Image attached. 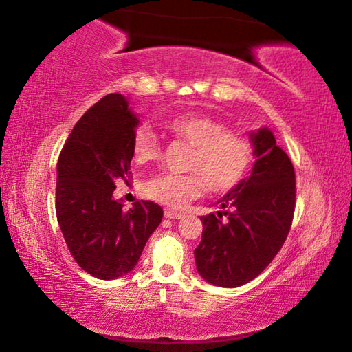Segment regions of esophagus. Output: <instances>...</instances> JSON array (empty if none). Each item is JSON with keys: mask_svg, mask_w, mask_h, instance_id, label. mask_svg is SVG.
<instances>
[{"mask_svg": "<svg viewBox=\"0 0 352 352\" xmlns=\"http://www.w3.org/2000/svg\"><path fill=\"white\" fill-rule=\"evenodd\" d=\"M166 219H183V212H178L174 210H164Z\"/></svg>", "mask_w": 352, "mask_h": 352, "instance_id": "34e87169", "label": "esophagus"}]
</instances>
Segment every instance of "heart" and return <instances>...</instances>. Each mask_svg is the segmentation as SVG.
I'll return each instance as SVG.
<instances>
[{"label":"heart","mask_w":352,"mask_h":352,"mask_svg":"<svg viewBox=\"0 0 352 352\" xmlns=\"http://www.w3.org/2000/svg\"><path fill=\"white\" fill-rule=\"evenodd\" d=\"M177 140L192 147L188 158L189 174L163 172L142 183L146 197L172 208H182L206 189L225 194L247 175L254 158V147L245 135L228 130L226 124L210 116L178 115L164 122ZM162 144L151 127L141 126L132 138V160L136 164L157 162Z\"/></svg>","instance_id":"obj_1"}]
</instances>
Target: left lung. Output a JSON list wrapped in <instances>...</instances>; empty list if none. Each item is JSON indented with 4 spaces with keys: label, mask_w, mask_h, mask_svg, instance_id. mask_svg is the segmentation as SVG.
<instances>
[{
    "label": "left lung",
    "mask_w": 352,
    "mask_h": 352,
    "mask_svg": "<svg viewBox=\"0 0 352 352\" xmlns=\"http://www.w3.org/2000/svg\"><path fill=\"white\" fill-rule=\"evenodd\" d=\"M256 163L219 201L222 211L201 216L194 250L200 276L219 287H239L261 275L287 239L295 212L296 182L290 158L272 130L250 133Z\"/></svg>",
    "instance_id": "8db88e82"
}]
</instances>
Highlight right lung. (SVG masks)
Here are the masks:
<instances>
[{
    "label": "right lung",
    "instance_id": "obj_1",
    "mask_svg": "<svg viewBox=\"0 0 352 352\" xmlns=\"http://www.w3.org/2000/svg\"><path fill=\"white\" fill-rule=\"evenodd\" d=\"M138 122L129 100L111 93L77 121L57 162L56 214L65 242L83 270L105 281L135 269L163 219L153 201L124 211L113 199L116 183L130 178Z\"/></svg>",
    "mask_w": 352,
    "mask_h": 352
}]
</instances>
